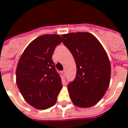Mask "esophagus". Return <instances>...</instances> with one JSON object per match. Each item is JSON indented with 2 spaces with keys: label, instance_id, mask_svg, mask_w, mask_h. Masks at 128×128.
I'll list each match as a JSON object with an SVG mask.
<instances>
[{
  "label": "esophagus",
  "instance_id": "1",
  "mask_svg": "<svg viewBox=\"0 0 128 128\" xmlns=\"http://www.w3.org/2000/svg\"><path fill=\"white\" fill-rule=\"evenodd\" d=\"M62 73H63V75H65V70H63V71H62Z\"/></svg>",
  "mask_w": 128,
  "mask_h": 128
}]
</instances>
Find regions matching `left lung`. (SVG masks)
Masks as SVG:
<instances>
[{"instance_id": "1", "label": "left lung", "mask_w": 128, "mask_h": 128, "mask_svg": "<svg viewBox=\"0 0 128 128\" xmlns=\"http://www.w3.org/2000/svg\"><path fill=\"white\" fill-rule=\"evenodd\" d=\"M76 65L75 78L68 84L72 103L80 108L95 105L104 95L110 84L111 67L104 49L95 36L76 32L61 36Z\"/></svg>"}]
</instances>
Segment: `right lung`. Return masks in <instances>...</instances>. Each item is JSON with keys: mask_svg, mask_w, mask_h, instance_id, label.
<instances>
[{"mask_svg": "<svg viewBox=\"0 0 128 128\" xmlns=\"http://www.w3.org/2000/svg\"><path fill=\"white\" fill-rule=\"evenodd\" d=\"M61 42V37L56 34L39 36L30 44L18 61L17 86L26 101L37 109L54 106L63 87L52 60L54 50Z\"/></svg>", "mask_w": 128, "mask_h": 128, "instance_id": "add662e5", "label": "right lung"}]
</instances>
